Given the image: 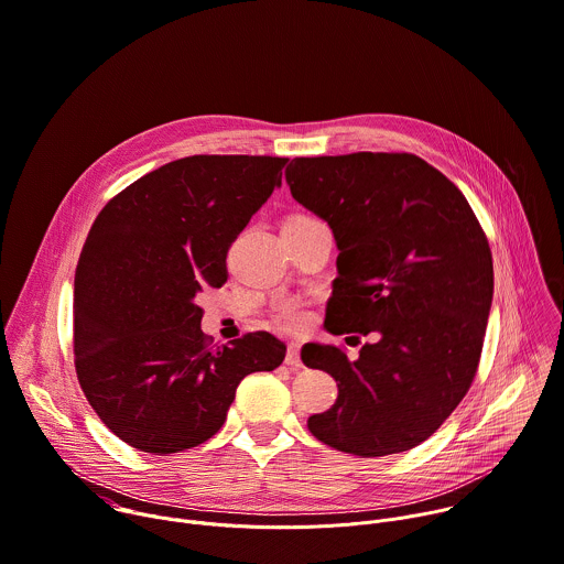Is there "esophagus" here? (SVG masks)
<instances>
[{
  "instance_id": "34e87169",
  "label": "esophagus",
  "mask_w": 564,
  "mask_h": 564,
  "mask_svg": "<svg viewBox=\"0 0 564 564\" xmlns=\"http://www.w3.org/2000/svg\"><path fill=\"white\" fill-rule=\"evenodd\" d=\"M285 362H288L290 367H301V345H299V343H290V345H288Z\"/></svg>"
}]
</instances>
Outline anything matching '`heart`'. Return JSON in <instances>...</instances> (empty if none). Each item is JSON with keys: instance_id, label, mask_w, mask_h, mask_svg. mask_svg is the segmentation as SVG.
Returning <instances> with one entry per match:
<instances>
[{"instance_id": "heart-1", "label": "heart", "mask_w": 564, "mask_h": 564, "mask_svg": "<svg viewBox=\"0 0 564 564\" xmlns=\"http://www.w3.org/2000/svg\"><path fill=\"white\" fill-rule=\"evenodd\" d=\"M276 323L281 329L285 332H299L305 327L307 323V310L303 307V303L299 301H290V303H283L276 312Z\"/></svg>"}]
</instances>
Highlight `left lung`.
<instances>
[{"label":"left lung","mask_w":564,"mask_h":564,"mask_svg":"<svg viewBox=\"0 0 564 564\" xmlns=\"http://www.w3.org/2000/svg\"><path fill=\"white\" fill-rule=\"evenodd\" d=\"M292 197L338 248L325 327L362 336L356 360L307 343L301 358L338 386L307 419L321 443L362 458L427 441L467 394L494 296L487 237L458 187L408 152L296 156Z\"/></svg>","instance_id":"8db88e82"}]
</instances>
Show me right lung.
<instances>
[{
    "label": "right lung",
    "instance_id": "1",
    "mask_svg": "<svg viewBox=\"0 0 564 564\" xmlns=\"http://www.w3.org/2000/svg\"><path fill=\"white\" fill-rule=\"evenodd\" d=\"M285 163L176 159L95 219L75 272V369L97 416L130 447L165 456L206 443L248 373L283 362L285 345L268 332L213 347L197 294L228 281V250Z\"/></svg>",
    "mask_w": 564,
    "mask_h": 564
}]
</instances>
